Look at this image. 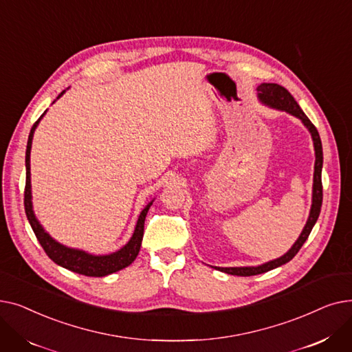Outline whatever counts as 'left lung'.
Masks as SVG:
<instances>
[{"mask_svg":"<svg viewBox=\"0 0 352 352\" xmlns=\"http://www.w3.org/2000/svg\"><path fill=\"white\" fill-rule=\"evenodd\" d=\"M258 89V97L265 104H268L272 108L276 109H284L287 113L298 117L304 125L309 129V133L314 140V148H316V171H314V190H312V207L311 212L308 217L307 224L300 235V238L295 241L292 248L283 255L281 258H276L274 261H270L267 264H263L260 267H234V268H218L219 271L231 274V275H238V276H251V275H258L267 271H271L276 267H280L283 264H287L291 261L292 258L297 255V252L301 250L304 243L307 241L308 235L311 234L312 227L316 226L317 219L321 212V206H322V181H321V171H322V145H321V138L317 131L316 125H314L309 118L304 114V111L300 108L298 102L294 100V97L289 94V91L278 84H261Z\"/></svg>","mask_w":352,"mask_h":352,"instance_id":"obj_1","label":"left lung"}]
</instances>
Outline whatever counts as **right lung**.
I'll return each mask as SVG.
<instances>
[{
  "label": "right lung",
  "instance_id": "1",
  "mask_svg": "<svg viewBox=\"0 0 352 352\" xmlns=\"http://www.w3.org/2000/svg\"><path fill=\"white\" fill-rule=\"evenodd\" d=\"M65 91H63L61 94L57 97L60 98ZM45 114V113H44ZM43 114V116H44ZM41 116V117H43ZM41 117L36 120L31 128L30 135H28V142H27V153H25V170H27V177H25V190H24V207H25V214L27 218L31 224V228L38 239V243L41 244V247L44 248L45 254L51 258V260L69 271H74L77 274H82L87 276H104L108 274L117 272L125 267H128L131 264L138 252H140V247H141V241H142V235H144V221H145V215L150 210L153 202L148 204L142 212L140 214V218L137 221V227L135 231L129 239L128 244L125 247H122L120 251L109 254V255H91L87 254L84 251L80 250H72V248H67L61 244H58L44 231V228L40 226L38 221H36L34 212H32V204H31V179H30V153H31V142H32V135L36 125H38Z\"/></svg>",
  "mask_w": 352,
  "mask_h": 352
}]
</instances>
